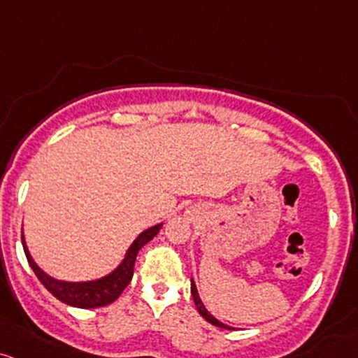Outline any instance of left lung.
I'll use <instances>...</instances> for the list:
<instances>
[{"mask_svg":"<svg viewBox=\"0 0 358 358\" xmlns=\"http://www.w3.org/2000/svg\"><path fill=\"white\" fill-rule=\"evenodd\" d=\"M192 297H194V302H195V306H197V309H199V313H200V316L203 317V320L206 321H209L210 324H214V326H219V328H224V329H233L231 328V326H227V324H224V323H221V321L219 320H215L214 316H212V314L207 311L206 309V306H203V302L200 301V297H199V292H197V287H195V282L192 280Z\"/></svg>","mask_w":358,"mask_h":358,"instance_id":"1","label":"left lung"}]
</instances>
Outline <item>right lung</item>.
Here are the masks:
<instances>
[{"label": "right lung", "instance_id": "obj_1", "mask_svg": "<svg viewBox=\"0 0 358 358\" xmlns=\"http://www.w3.org/2000/svg\"><path fill=\"white\" fill-rule=\"evenodd\" d=\"M161 227H163V224H156V226L143 231V233L136 238V241L132 243L131 248L127 250L125 258L122 260L120 265L117 266L112 273L90 282H64V280H57V278L50 277V275H47L44 270L34 262L32 255H30V251L25 245L23 233H22V245H23V250H25L29 265L32 266L34 273L37 275V278L42 282V285H44V287L49 290L54 297H57V299L64 302V304L73 306V308L93 309V308H101V306L110 304V302L115 301L117 297L124 292V289L127 287L132 275H134V263H136L137 253H139V250L143 248L146 243L151 241V239L159 233Z\"/></svg>", "mask_w": 358, "mask_h": 358}]
</instances>
